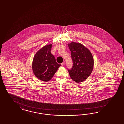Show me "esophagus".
Returning <instances> with one entry per match:
<instances>
[{"instance_id":"esophagus-1","label":"esophagus","mask_w":124,"mask_h":124,"mask_svg":"<svg viewBox=\"0 0 124 124\" xmlns=\"http://www.w3.org/2000/svg\"><path fill=\"white\" fill-rule=\"evenodd\" d=\"M64 64H65V61H64L63 62V63L61 64V65H62V66H64Z\"/></svg>"}]
</instances>
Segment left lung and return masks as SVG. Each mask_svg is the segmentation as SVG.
<instances>
[{"mask_svg": "<svg viewBox=\"0 0 124 124\" xmlns=\"http://www.w3.org/2000/svg\"><path fill=\"white\" fill-rule=\"evenodd\" d=\"M71 51L73 66L68 70L74 81L82 82L90 75L94 68V58L90 50L82 44L71 42L68 44Z\"/></svg>", "mask_w": 124, "mask_h": 124, "instance_id": "left-lung-1", "label": "left lung"}]
</instances>
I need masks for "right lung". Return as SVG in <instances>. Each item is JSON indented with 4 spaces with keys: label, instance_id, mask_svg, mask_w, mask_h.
Instances as JSON below:
<instances>
[{
    "label": "right lung",
    "instance_id": "obj_1",
    "mask_svg": "<svg viewBox=\"0 0 124 124\" xmlns=\"http://www.w3.org/2000/svg\"><path fill=\"white\" fill-rule=\"evenodd\" d=\"M52 44L45 45L34 55L32 70L35 77L39 80L48 82L52 79L61 65L58 64L51 53Z\"/></svg>",
    "mask_w": 124,
    "mask_h": 124
}]
</instances>
